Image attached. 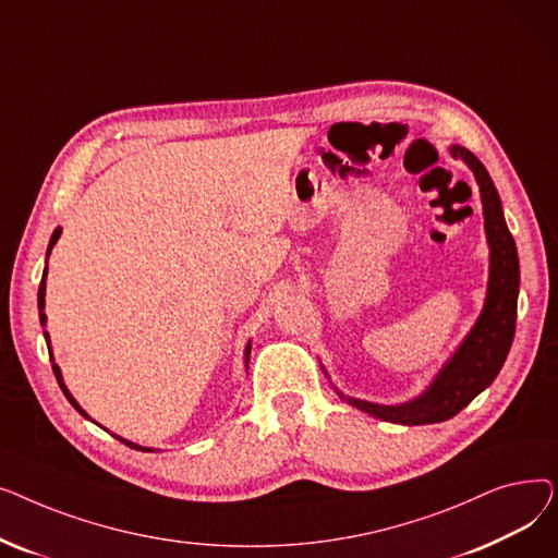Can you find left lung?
Instances as JSON below:
<instances>
[{"instance_id": "1", "label": "left lung", "mask_w": 558, "mask_h": 558, "mask_svg": "<svg viewBox=\"0 0 558 558\" xmlns=\"http://www.w3.org/2000/svg\"><path fill=\"white\" fill-rule=\"evenodd\" d=\"M450 154L473 169L482 194L484 228L490 246L486 301L473 330L468 332L454 355L436 373L432 385L418 398L402 404H375L337 391L341 400L387 423L429 425L457 416L500 373L515 335L520 264L515 242L505 221L500 194H497L486 167L471 151L454 144L450 146Z\"/></svg>"}]
</instances>
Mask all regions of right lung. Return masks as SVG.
<instances>
[{
    "instance_id": "add662e5",
    "label": "right lung",
    "mask_w": 558,
    "mask_h": 558,
    "mask_svg": "<svg viewBox=\"0 0 558 558\" xmlns=\"http://www.w3.org/2000/svg\"><path fill=\"white\" fill-rule=\"evenodd\" d=\"M58 238H61V228H56L53 230V234H51V240H49V246H47V257H49V253H51V248H53V244L58 242ZM47 267H45V274H43V280H40V289H38V310H40V326H45V320H47V316H45V287H47ZM45 339H47V348H49V357L53 360V355H51V343H49V335L45 332ZM248 357H251V343L246 345V350H244V366L248 368ZM51 368H53V375H56V379H58V385H61V389H63V393H65V398L72 402V407L76 409V412L81 414V416H85V418H90L87 416L83 409L78 407V402L72 398V393L68 391V387H65V383H63V375H61V368H58V364H51ZM114 438H120V441L124 444V446H129V448H135V450H142V452H154L151 448H142V446H137V444H131V441H126V438H122V436H114Z\"/></svg>"
}]
</instances>
